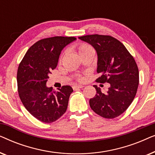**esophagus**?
Returning a JSON list of instances; mask_svg holds the SVG:
<instances>
[{"mask_svg":"<svg viewBox=\"0 0 155 155\" xmlns=\"http://www.w3.org/2000/svg\"><path fill=\"white\" fill-rule=\"evenodd\" d=\"M83 85H81V84H75V85L73 86V90H76V89H79V88H82L83 87Z\"/></svg>","mask_w":155,"mask_h":155,"instance_id":"34e87169","label":"esophagus"}]
</instances>
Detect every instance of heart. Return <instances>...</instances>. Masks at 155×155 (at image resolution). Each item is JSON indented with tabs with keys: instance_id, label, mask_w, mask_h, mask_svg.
I'll list each match as a JSON object with an SVG mask.
<instances>
[{
	"instance_id": "b5f03b06",
	"label": "heart",
	"mask_w": 155,
	"mask_h": 155,
	"mask_svg": "<svg viewBox=\"0 0 155 155\" xmlns=\"http://www.w3.org/2000/svg\"><path fill=\"white\" fill-rule=\"evenodd\" d=\"M76 48H77L78 52L79 55L81 57H83L84 56L89 54H94V49L91 46L90 44L87 43H80L76 46ZM78 79L79 80H82V77L80 75L78 76Z\"/></svg>"
}]
</instances>
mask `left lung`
I'll return each mask as SVG.
<instances>
[{"instance_id": "1", "label": "left lung", "mask_w": 155, "mask_h": 155, "mask_svg": "<svg viewBox=\"0 0 155 155\" xmlns=\"http://www.w3.org/2000/svg\"><path fill=\"white\" fill-rule=\"evenodd\" d=\"M80 39L92 45L97 54V82L110 84L109 90L101 92L94 85L96 95L90 99L93 111L101 117L114 118L128 109L134 99L139 84L138 68L121 42L109 35L82 36Z\"/></svg>"}]
</instances>
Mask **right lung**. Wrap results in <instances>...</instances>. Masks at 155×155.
I'll return each instance as SVG.
<instances>
[{
	"instance_id": "add662e5",
	"label": "right lung",
	"mask_w": 155,
	"mask_h": 155,
	"mask_svg": "<svg viewBox=\"0 0 155 155\" xmlns=\"http://www.w3.org/2000/svg\"><path fill=\"white\" fill-rule=\"evenodd\" d=\"M73 37H54L39 40L29 48L18 69V94L26 109L40 121H56L66 111L69 85L58 91L46 87L48 74L55 69L63 48L75 41Z\"/></svg>"
}]
</instances>
